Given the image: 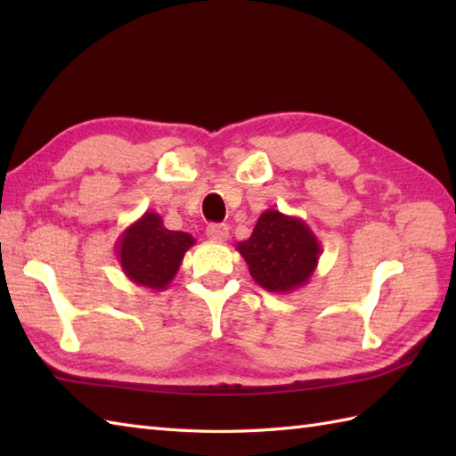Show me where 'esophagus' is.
<instances>
[{
	"instance_id": "1",
	"label": "esophagus",
	"mask_w": 456,
	"mask_h": 456,
	"mask_svg": "<svg viewBox=\"0 0 456 456\" xmlns=\"http://www.w3.org/2000/svg\"><path fill=\"white\" fill-rule=\"evenodd\" d=\"M206 233L211 240H227L229 225H225V223H211Z\"/></svg>"
}]
</instances>
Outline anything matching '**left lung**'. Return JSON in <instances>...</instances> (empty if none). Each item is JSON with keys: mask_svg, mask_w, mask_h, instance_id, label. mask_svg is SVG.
I'll use <instances>...</instances> for the list:
<instances>
[{"mask_svg": "<svg viewBox=\"0 0 456 456\" xmlns=\"http://www.w3.org/2000/svg\"><path fill=\"white\" fill-rule=\"evenodd\" d=\"M255 282L274 294H289L314 276L322 245L304 219L278 209L260 213L253 235L237 245Z\"/></svg>", "mask_w": 456, "mask_h": 456, "instance_id": "1", "label": "left lung"}]
</instances>
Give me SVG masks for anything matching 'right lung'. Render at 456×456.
I'll return each instance as SVG.
<instances>
[{
  "label": "right lung",
  "mask_w": 456,
  "mask_h": 456,
  "mask_svg": "<svg viewBox=\"0 0 456 456\" xmlns=\"http://www.w3.org/2000/svg\"><path fill=\"white\" fill-rule=\"evenodd\" d=\"M196 245V239L183 231H170L154 211L142 216L119 235L115 255L123 274L133 284L162 292L170 286L183 260V255Z\"/></svg>",
  "instance_id": "1"
}]
</instances>
